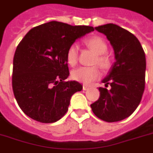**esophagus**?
<instances>
[{
	"instance_id": "esophagus-1",
	"label": "esophagus",
	"mask_w": 153,
	"mask_h": 153,
	"mask_svg": "<svg viewBox=\"0 0 153 153\" xmlns=\"http://www.w3.org/2000/svg\"><path fill=\"white\" fill-rule=\"evenodd\" d=\"M90 89V87H88V86L87 85H83V91H87V90Z\"/></svg>"
}]
</instances>
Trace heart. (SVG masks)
<instances>
[{"label": "heart", "mask_w": 153, "mask_h": 153, "mask_svg": "<svg viewBox=\"0 0 153 153\" xmlns=\"http://www.w3.org/2000/svg\"><path fill=\"white\" fill-rule=\"evenodd\" d=\"M83 43L87 47L97 55L95 62L103 70H108L111 66L110 58L104 53L108 51V45L102 38L99 36H92L83 40ZM79 47L76 44H72L66 51V61L71 66L77 63ZM100 75V70L96 66L85 67L81 66L72 72V78L83 84H90L93 81L98 79Z\"/></svg>", "instance_id": "heart-1"}]
</instances>
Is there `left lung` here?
Masks as SVG:
<instances>
[{
  "instance_id": "left-lung-1",
  "label": "left lung",
  "mask_w": 153,
  "mask_h": 153,
  "mask_svg": "<svg viewBox=\"0 0 153 153\" xmlns=\"http://www.w3.org/2000/svg\"><path fill=\"white\" fill-rule=\"evenodd\" d=\"M106 36L114 52L115 62L100 87V97L91 104L94 114L108 122L119 121L135 111L145 90L146 61L141 43L133 34L114 24L94 28Z\"/></svg>"
}]
</instances>
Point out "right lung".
Listing matches in <instances>:
<instances>
[{"mask_svg": "<svg viewBox=\"0 0 153 153\" xmlns=\"http://www.w3.org/2000/svg\"><path fill=\"white\" fill-rule=\"evenodd\" d=\"M94 30L53 21L32 28L22 39L13 60L12 88L26 115L53 123L66 114L71 97L83 88L77 81H65L70 75L66 51Z\"/></svg>", "mask_w": 153, "mask_h": 153, "instance_id": "1", "label": "right lung"}]
</instances>
